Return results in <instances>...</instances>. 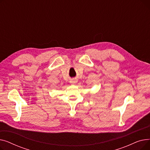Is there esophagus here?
I'll list each match as a JSON object with an SVG mask.
<instances>
[{
    "instance_id": "obj_1",
    "label": "esophagus",
    "mask_w": 150,
    "mask_h": 150,
    "mask_svg": "<svg viewBox=\"0 0 150 150\" xmlns=\"http://www.w3.org/2000/svg\"><path fill=\"white\" fill-rule=\"evenodd\" d=\"M70 83H72V84H75V83H76V81H75V80H72L70 81Z\"/></svg>"
}]
</instances>
